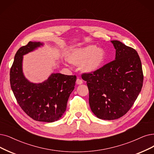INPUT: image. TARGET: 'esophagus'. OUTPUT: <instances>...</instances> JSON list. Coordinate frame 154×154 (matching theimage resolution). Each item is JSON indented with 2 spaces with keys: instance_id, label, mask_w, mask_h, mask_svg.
Here are the masks:
<instances>
[{
  "instance_id": "obj_1",
  "label": "esophagus",
  "mask_w": 154,
  "mask_h": 154,
  "mask_svg": "<svg viewBox=\"0 0 154 154\" xmlns=\"http://www.w3.org/2000/svg\"><path fill=\"white\" fill-rule=\"evenodd\" d=\"M76 84L77 85H81V84H82L83 83V81L81 79H79V78H78L77 79H76Z\"/></svg>"
}]
</instances>
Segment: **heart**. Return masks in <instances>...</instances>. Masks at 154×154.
Masks as SVG:
<instances>
[{"label":"heart","mask_w":154,"mask_h":154,"mask_svg":"<svg viewBox=\"0 0 154 154\" xmlns=\"http://www.w3.org/2000/svg\"><path fill=\"white\" fill-rule=\"evenodd\" d=\"M105 57L106 53L103 48L89 45L71 48L67 54L66 59L72 64H81L82 72L91 73L100 68Z\"/></svg>","instance_id":"b5f03b06"}]
</instances>
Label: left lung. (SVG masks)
Wrapping results in <instances>:
<instances>
[{
	"instance_id": "obj_1",
	"label": "left lung",
	"mask_w": 154,
	"mask_h": 154,
	"mask_svg": "<svg viewBox=\"0 0 154 154\" xmlns=\"http://www.w3.org/2000/svg\"><path fill=\"white\" fill-rule=\"evenodd\" d=\"M115 60L96 71L82 74L89 90L90 109L98 118L114 120L126 114L141 90L143 75L137 52L118 40L111 41Z\"/></svg>"
}]
</instances>
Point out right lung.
Here are the masks:
<instances>
[{
  "label": "right lung",
  "mask_w": 154,
  "mask_h": 154,
  "mask_svg": "<svg viewBox=\"0 0 154 154\" xmlns=\"http://www.w3.org/2000/svg\"><path fill=\"white\" fill-rule=\"evenodd\" d=\"M43 45L40 42H29L19 48L10 70V83L24 112L35 121L52 122L59 120L66 111L76 76L52 73L42 83L28 81L23 72V56Z\"/></svg>",
  "instance_id": "right-lung-1"
}]
</instances>
